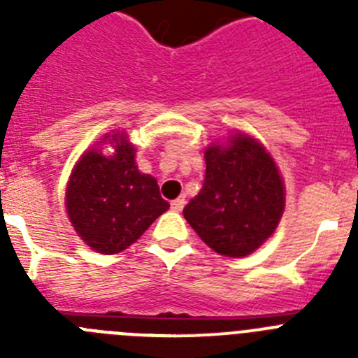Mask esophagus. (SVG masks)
Masks as SVG:
<instances>
[{
  "label": "esophagus",
  "mask_w": 358,
  "mask_h": 358,
  "mask_svg": "<svg viewBox=\"0 0 358 358\" xmlns=\"http://www.w3.org/2000/svg\"><path fill=\"white\" fill-rule=\"evenodd\" d=\"M185 204H186V199H185V195H181V197H177L176 201H172V210L173 211H182Z\"/></svg>",
  "instance_id": "obj_1"
}]
</instances>
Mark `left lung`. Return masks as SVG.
Listing matches in <instances>:
<instances>
[{
	"mask_svg": "<svg viewBox=\"0 0 358 358\" xmlns=\"http://www.w3.org/2000/svg\"><path fill=\"white\" fill-rule=\"evenodd\" d=\"M206 179L185 218L208 248L243 258L262 248L285 211V182L260 140L243 131L204 150Z\"/></svg>",
	"mask_w": 358,
	"mask_h": 358,
	"instance_id": "left-lung-1",
	"label": "left lung"
}]
</instances>
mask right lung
Instances as JSON below:
<instances>
[{
    "instance_id": "add662e5",
    "label": "right lung",
    "mask_w": 358,
    "mask_h": 358,
    "mask_svg": "<svg viewBox=\"0 0 358 358\" xmlns=\"http://www.w3.org/2000/svg\"><path fill=\"white\" fill-rule=\"evenodd\" d=\"M103 146L113 152L106 155ZM64 206L73 229L100 255L132 245L170 204L156 177L136 164V145L125 131L107 132L78 157L66 185Z\"/></svg>"
}]
</instances>
